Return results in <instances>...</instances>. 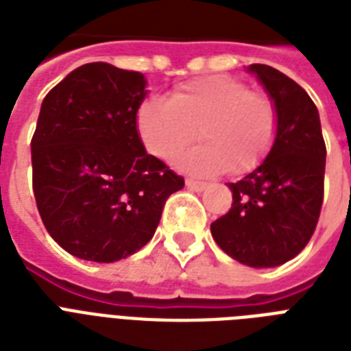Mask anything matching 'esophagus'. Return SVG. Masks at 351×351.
<instances>
[{
	"instance_id": "esophagus-1",
	"label": "esophagus",
	"mask_w": 351,
	"mask_h": 351,
	"mask_svg": "<svg viewBox=\"0 0 351 351\" xmlns=\"http://www.w3.org/2000/svg\"><path fill=\"white\" fill-rule=\"evenodd\" d=\"M186 186L189 187V189H193V191H204V189L208 187V184H206V182L191 180V178H187V180H186Z\"/></svg>"
}]
</instances>
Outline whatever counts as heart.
Instances as JSON below:
<instances>
[{"mask_svg": "<svg viewBox=\"0 0 351 351\" xmlns=\"http://www.w3.org/2000/svg\"><path fill=\"white\" fill-rule=\"evenodd\" d=\"M277 125L275 104L230 76L191 80L169 100L149 96L136 111L140 140L158 158L171 160L197 134L202 138L175 160L178 169L200 176L255 169L271 151Z\"/></svg>", "mask_w": 351, "mask_h": 351, "instance_id": "obj_1", "label": "heart"}]
</instances>
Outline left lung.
<instances>
[{
    "label": "left lung",
    "mask_w": 351,
    "mask_h": 351,
    "mask_svg": "<svg viewBox=\"0 0 351 351\" xmlns=\"http://www.w3.org/2000/svg\"><path fill=\"white\" fill-rule=\"evenodd\" d=\"M247 73L277 107V136L258 167L228 184L233 204L211 224V234L240 264L275 267L299 255L315 231L326 145L319 111L299 84L262 63L250 65Z\"/></svg>",
    "instance_id": "obj_1"
}]
</instances>
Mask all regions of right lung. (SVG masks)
<instances>
[{
  "label": "right lung",
  "mask_w": 351,
  "mask_h": 351,
  "mask_svg": "<svg viewBox=\"0 0 351 351\" xmlns=\"http://www.w3.org/2000/svg\"><path fill=\"white\" fill-rule=\"evenodd\" d=\"M142 73L85 63L41 104L30 142L32 187L47 231L71 255L117 262L153 239L165 200L184 187L136 129Z\"/></svg>",
  "instance_id": "obj_1"
}]
</instances>
